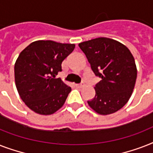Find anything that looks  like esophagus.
<instances>
[{"label": "esophagus", "mask_w": 153, "mask_h": 153, "mask_svg": "<svg viewBox=\"0 0 153 153\" xmlns=\"http://www.w3.org/2000/svg\"><path fill=\"white\" fill-rule=\"evenodd\" d=\"M84 84L83 83H80V84H75V86L78 87V88H82V86H83Z\"/></svg>", "instance_id": "1"}]
</instances>
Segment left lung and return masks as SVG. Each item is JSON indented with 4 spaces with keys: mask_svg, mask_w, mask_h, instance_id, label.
Instances as JSON below:
<instances>
[{
    "mask_svg": "<svg viewBox=\"0 0 153 153\" xmlns=\"http://www.w3.org/2000/svg\"><path fill=\"white\" fill-rule=\"evenodd\" d=\"M79 46L94 74L101 79L94 86L95 97L88 105L101 115L118 111L128 102L135 86L137 71L132 53L121 43L105 37Z\"/></svg>",
    "mask_w": 153,
    "mask_h": 153,
    "instance_id": "obj_1",
    "label": "left lung"
}]
</instances>
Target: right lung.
Returning <instances> with one entry per match:
<instances>
[{"mask_svg": "<svg viewBox=\"0 0 153 153\" xmlns=\"http://www.w3.org/2000/svg\"><path fill=\"white\" fill-rule=\"evenodd\" d=\"M74 48V44L37 40L20 52L14 67L16 86L32 111L51 115L63 105L71 88L56 75Z\"/></svg>", "mask_w": 153, "mask_h": 153, "instance_id": "obj_1", "label": "right lung"}]
</instances>
